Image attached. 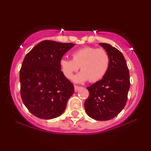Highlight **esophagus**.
<instances>
[{"label": "esophagus", "instance_id": "1", "mask_svg": "<svg viewBox=\"0 0 151 151\" xmlns=\"http://www.w3.org/2000/svg\"><path fill=\"white\" fill-rule=\"evenodd\" d=\"M80 88H81V87L80 86H74V90H75L76 92H77L79 91Z\"/></svg>", "mask_w": 151, "mask_h": 151}]
</instances>
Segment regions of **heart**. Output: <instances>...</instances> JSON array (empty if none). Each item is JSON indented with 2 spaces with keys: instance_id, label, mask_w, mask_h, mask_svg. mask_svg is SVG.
<instances>
[{
  "instance_id": "b5f03b06",
  "label": "heart",
  "mask_w": 151,
  "mask_h": 151,
  "mask_svg": "<svg viewBox=\"0 0 151 151\" xmlns=\"http://www.w3.org/2000/svg\"><path fill=\"white\" fill-rule=\"evenodd\" d=\"M73 60L63 58L60 60V67L64 76L71 78L74 72L80 69L82 71L74 76L76 82L99 81L108 71L110 58L106 50L93 47H85L78 49L72 54Z\"/></svg>"
}]
</instances>
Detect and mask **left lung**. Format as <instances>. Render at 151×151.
Listing matches in <instances>:
<instances>
[{
	"mask_svg": "<svg viewBox=\"0 0 151 151\" xmlns=\"http://www.w3.org/2000/svg\"><path fill=\"white\" fill-rule=\"evenodd\" d=\"M110 58L108 71L102 79L86 87L89 96L84 109L91 118L106 121L117 116L125 106L130 88L129 71L122 53L106 43H100Z\"/></svg>",
	"mask_w": 151,
	"mask_h": 151,
	"instance_id": "8db88e82",
	"label": "left lung"
}]
</instances>
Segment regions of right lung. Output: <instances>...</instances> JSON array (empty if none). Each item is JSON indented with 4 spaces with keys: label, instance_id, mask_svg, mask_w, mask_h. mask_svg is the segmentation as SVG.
I'll return each mask as SVG.
<instances>
[{
    "label": "right lung",
    "instance_id": "add662e5",
    "mask_svg": "<svg viewBox=\"0 0 151 151\" xmlns=\"http://www.w3.org/2000/svg\"><path fill=\"white\" fill-rule=\"evenodd\" d=\"M74 45L43 40L24 57L20 71V96L28 110L38 118L60 116L74 93L73 84L60 67L63 55Z\"/></svg>",
    "mask_w": 151,
    "mask_h": 151
}]
</instances>
